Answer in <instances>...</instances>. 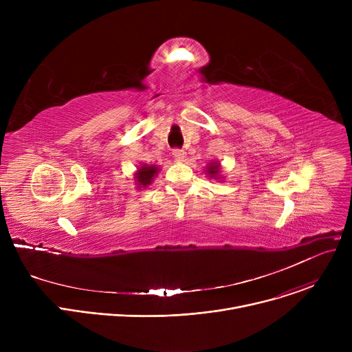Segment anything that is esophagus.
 I'll use <instances>...</instances> for the list:
<instances>
[{
	"label": "esophagus",
	"mask_w": 352,
	"mask_h": 352,
	"mask_svg": "<svg viewBox=\"0 0 352 352\" xmlns=\"http://www.w3.org/2000/svg\"><path fill=\"white\" fill-rule=\"evenodd\" d=\"M173 156L177 162H184L185 157H186V153L184 152V150H179V148H174L173 150Z\"/></svg>",
	"instance_id": "esophagus-1"
}]
</instances>
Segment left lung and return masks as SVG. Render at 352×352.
I'll return each mask as SVG.
<instances>
[{
	"mask_svg": "<svg viewBox=\"0 0 352 352\" xmlns=\"http://www.w3.org/2000/svg\"><path fill=\"white\" fill-rule=\"evenodd\" d=\"M209 178H214V179H223L224 177L220 174L221 173V166L219 162H210L208 166H206V171H205Z\"/></svg>",
	"mask_w": 352,
	"mask_h": 352,
	"instance_id": "1",
	"label": "left lung"
}]
</instances>
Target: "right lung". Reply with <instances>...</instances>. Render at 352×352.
I'll return each mask as SVG.
<instances>
[{"label":"right lung","mask_w":352,"mask_h":352,"mask_svg":"<svg viewBox=\"0 0 352 352\" xmlns=\"http://www.w3.org/2000/svg\"><path fill=\"white\" fill-rule=\"evenodd\" d=\"M159 171H160V167H157L156 164H142L140 167H138V170L133 174L136 188L138 189L147 188L155 181Z\"/></svg>","instance_id":"obj_1"}]
</instances>
